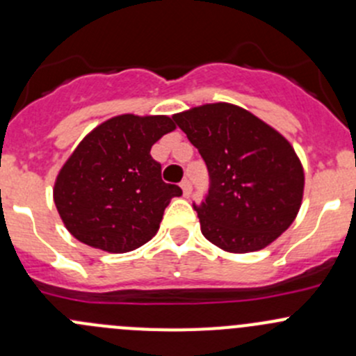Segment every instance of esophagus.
Wrapping results in <instances>:
<instances>
[{
  "label": "esophagus",
  "mask_w": 356,
  "mask_h": 356,
  "mask_svg": "<svg viewBox=\"0 0 356 356\" xmlns=\"http://www.w3.org/2000/svg\"><path fill=\"white\" fill-rule=\"evenodd\" d=\"M181 188H182V193H184V196L191 195V182H189L188 179H184V181L181 182Z\"/></svg>",
  "instance_id": "obj_1"
}]
</instances>
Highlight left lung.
Here are the masks:
<instances>
[{"label":"left lung","mask_w":356,"mask_h":356,"mask_svg":"<svg viewBox=\"0 0 356 356\" xmlns=\"http://www.w3.org/2000/svg\"><path fill=\"white\" fill-rule=\"evenodd\" d=\"M207 163L201 232L231 253L270 245L293 224L303 198V167L293 146L250 111L229 103L172 117Z\"/></svg>","instance_id":"1"}]
</instances>
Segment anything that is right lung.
<instances>
[{
	"instance_id": "add662e5",
	"label": "right lung",
	"mask_w": 356,
	"mask_h": 356,
	"mask_svg": "<svg viewBox=\"0 0 356 356\" xmlns=\"http://www.w3.org/2000/svg\"><path fill=\"white\" fill-rule=\"evenodd\" d=\"M172 118L120 115L89 132L60 170L56 210L84 245L125 253L156 234L161 217L182 189L161 179L152 146L174 131Z\"/></svg>"
}]
</instances>
